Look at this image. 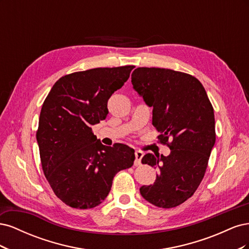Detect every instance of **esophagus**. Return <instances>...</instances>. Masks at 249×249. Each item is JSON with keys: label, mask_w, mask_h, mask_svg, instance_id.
I'll return each mask as SVG.
<instances>
[{"label": "esophagus", "mask_w": 249, "mask_h": 249, "mask_svg": "<svg viewBox=\"0 0 249 249\" xmlns=\"http://www.w3.org/2000/svg\"><path fill=\"white\" fill-rule=\"evenodd\" d=\"M142 157H143V153L140 152V150H136V152H135V158H136V159H135V163H134L135 166H139V165L141 164Z\"/></svg>", "instance_id": "esophagus-1"}]
</instances>
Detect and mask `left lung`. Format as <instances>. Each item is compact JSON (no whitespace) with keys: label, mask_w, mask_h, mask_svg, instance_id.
I'll return each mask as SVG.
<instances>
[{"label":"left lung","mask_w":249,"mask_h":249,"mask_svg":"<svg viewBox=\"0 0 249 249\" xmlns=\"http://www.w3.org/2000/svg\"><path fill=\"white\" fill-rule=\"evenodd\" d=\"M134 89L153 107V125L169 156L146 154L142 164L157 168L156 182L140 193L154 206L169 209L191 197L205 177L215 140L214 109L201 83L189 73L159 67H138Z\"/></svg>","instance_id":"left-lung-1"}]
</instances>
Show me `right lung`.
<instances>
[{"label": "right lung", "mask_w": 249, "mask_h": 249, "mask_svg": "<svg viewBox=\"0 0 249 249\" xmlns=\"http://www.w3.org/2000/svg\"><path fill=\"white\" fill-rule=\"evenodd\" d=\"M135 66L99 67L60 78L40 111L36 139L44 176L56 196L74 209L105 200L113 178L133 166L135 150L123 143L103 145L91 125L106 119L110 96Z\"/></svg>", "instance_id": "obj_1"}]
</instances>
